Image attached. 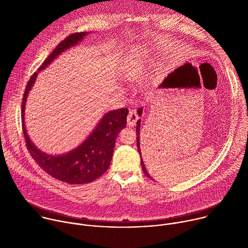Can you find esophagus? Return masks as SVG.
I'll return each instance as SVG.
<instances>
[{
	"mask_svg": "<svg viewBox=\"0 0 248 248\" xmlns=\"http://www.w3.org/2000/svg\"><path fill=\"white\" fill-rule=\"evenodd\" d=\"M138 120V115L135 110H130L127 115V125L128 126H134L136 122Z\"/></svg>",
	"mask_w": 248,
	"mask_h": 248,
	"instance_id": "34e87169",
	"label": "esophagus"
}]
</instances>
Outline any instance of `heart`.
Wrapping results in <instances>:
<instances>
[{
    "mask_svg": "<svg viewBox=\"0 0 248 248\" xmlns=\"http://www.w3.org/2000/svg\"><path fill=\"white\" fill-rule=\"evenodd\" d=\"M146 62V52H144L143 50H136L124 67L122 78L126 82L137 79L145 68Z\"/></svg>",
    "mask_w": 248,
    "mask_h": 248,
    "instance_id": "heart-1",
    "label": "heart"
}]
</instances>
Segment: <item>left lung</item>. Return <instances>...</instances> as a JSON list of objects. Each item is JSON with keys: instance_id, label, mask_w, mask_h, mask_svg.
<instances>
[{"instance_id": "obj_1", "label": "left lung", "mask_w": 248, "mask_h": 248, "mask_svg": "<svg viewBox=\"0 0 248 248\" xmlns=\"http://www.w3.org/2000/svg\"><path fill=\"white\" fill-rule=\"evenodd\" d=\"M137 113H138L139 117H141V115H142V108H139V109L137 110ZM136 124H137V125H136V143H137L138 152H139V154H140L141 167H142V170H143V172H144V174H146V175L148 176V178L152 179L151 176H150V174L148 173V171H147L146 168H145V165H144V163H143V160H142V156H141V152H140V120H138V121H137ZM152 180H153V179H152Z\"/></svg>"}]
</instances>
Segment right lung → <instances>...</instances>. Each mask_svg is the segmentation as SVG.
I'll list each match as a JSON object with an SVG mask.
<instances>
[{
  "instance_id": "right-lung-1",
  "label": "right lung",
  "mask_w": 248,
  "mask_h": 248,
  "mask_svg": "<svg viewBox=\"0 0 248 248\" xmlns=\"http://www.w3.org/2000/svg\"><path fill=\"white\" fill-rule=\"evenodd\" d=\"M88 34L89 32L70 34L55 48L38 68V72L34 73L27 82L21 106L22 131L31 157L48 174L70 185L91 183L109 169L117 136L126 125L128 110L123 108L106 113L80 145L67 153L52 155L41 151L29 138L25 127V105L29 91L33 87L38 73L45 69L62 53L77 46Z\"/></svg>"
}]
</instances>
